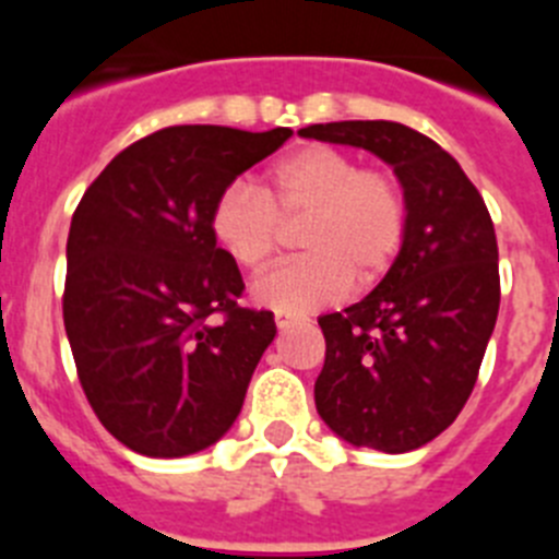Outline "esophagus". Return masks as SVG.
I'll use <instances>...</instances> for the list:
<instances>
[{"instance_id": "esophagus-1", "label": "esophagus", "mask_w": 559, "mask_h": 559, "mask_svg": "<svg viewBox=\"0 0 559 559\" xmlns=\"http://www.w3.org/2000/svg\"><path fill=\"white\" fill-rule=\"evenodd\" d=\"M274 324L280 330H288V328H294L296 324V316H290V313H274Z\"/></svg>"}]
</instances>
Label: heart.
Instances as JSON below:
<instances>
[{"label": "heart", "instance_id": "obj_1", "mask_svg": "<svg viewBox=\"0 0 559 559\" xmlns=\"http://www.w3.org/2000/svg\"><path fill=\"white\" fill-rule=\"evenodd\" d=\"M299 260L251 283V299L276 313H308L374 285L406 240L408 206L392 173L360 167L338 147L310 145L276 162L263 187L231 181L210 212V231L237 269L260 271L283 224L302 221Z\"/></svg>", "mask_w": 559, "mask_h": 559}]
</instances>
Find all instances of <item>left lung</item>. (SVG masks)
Segmentation results:
<instances>
[{
	"mask_svg": "<svg viewBox=\"0 0 559 559\" xmlns=\"http://www.w3.org/2000/svg\"><path fill=\"white\" fill-rule=\"evenodd\" d=\"M299 136L374 153L392 165L408 206L406 240L378 288L319 319L328 353L316 412L355 448L417 451L459 417L496 328L490 212L451 153L408 126L344 120Z\"/></svg>",
	"mask_w": 559,
	"mask_h": 559,
	"instance_id": "obj_1",
	"label": "left lung"
}]
</instances>
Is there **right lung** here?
Masks as SVG:
<instances>
[{"mask_svg":"<svg viewBox=\"0 0 559 559\" xmlns=\"http://www.w3.org/2000/svg\"><path fill=\"white\" fill-rule=\"evenodd\" d=\"M290 133L162 128L117 153L72 215L63 328L78 378L106 431L142 456L204 451L243 408L276 324L237 305L243 276L210 212Z\"/></svg>","mask_w":559,"mask_h":559,"instance_id":"obj_1","label":"right lung"}]
</instances>
